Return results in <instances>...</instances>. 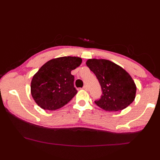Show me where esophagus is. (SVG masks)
<instances>
[{"label": "esophagus", "mask_w": 160, "mask_h": 160, "mask_svg": "<svg viewBox=\"0 0 160 160\" xmlns=\"http://www.w3.org/2000/svg\"><path fill=\"white\" fill-rule=\"evenodd\" d=\"M83 89H84V90L88 91V87H87V85H84V86L83 87Z\"/></svg>", "instance_id": "esophagus-1"}]
</instances>
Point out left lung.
<instances>
[{
    "label": "left lung",
    "instance_id": "obj_1",
    "mask_svg": "<svg viewBox=\"0 0 160 160\" xmlns=\"http://www.w3.org/2000/svg\"><path fill=\"white\" fill-rule=\"evenodd\" d=\"M86 64L96 75L102 91L101 98L95 101L98 107L107 111H118L134 101L136 85L123 68L105 59H89Z\"/></svg>",
    "mask_w": 160,
    "mask_h": 160
}]
</instances>
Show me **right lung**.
<instances>
[{
  "mask_svg": "<svg viewBox=\"0 0 160 160\" xmlns=\"http://www.w3.org/2000/svg\"><path fill=\"white\" fill-rule=\"evenodd\" d=\"M81 63L79 57L64 56L43 64L31 82V93L36 103L45 110L55 111L69 102L78 92L71 71Z\"/></svg>",
  "mask_w": 160,
  "mask_h": 160,
  "instance_id": "right-lung-1",
  "label": "right lung"
}]
</instances>
